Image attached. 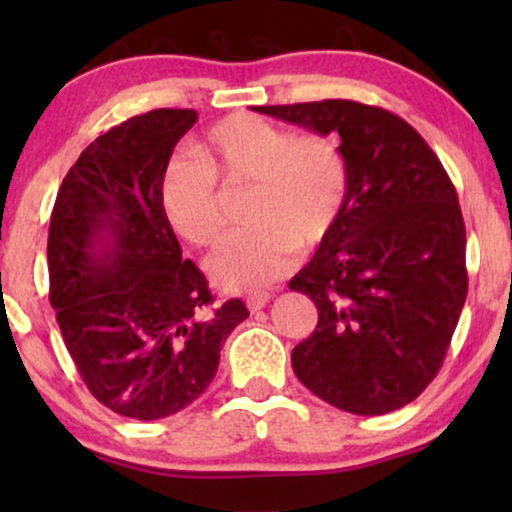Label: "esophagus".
Returning <instances> with one entry per match:
<instances>
[{"label": "esophagus", "instance_id": "1", "mask_svg": "<svg viewBox=\"0 0 512 512\" xmlns=\"http://www.w3.org/2000/svg\"><path fill=\"white\" fill-rule=\"evenodd\" d=\"M269 293H250L248 298H245V303H248V308L252 310V313H255V310H262L264 305L269 303Z\"/></svg>", "mask_w": 512, "mask_h": 512}]
</instances>
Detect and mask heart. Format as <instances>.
<instances>
[{"label": "heart", "mask_w": 512, "mask_h": 512, "mask_svg": "<svg viewBox=\"0 0 512 512\" xmlns=\"http://www.w3.org/2000/svg\"><path fill=\"white\" fill-rule=\"evenodd\" d=\"M243 190L252 223L209 262L221 286L252 291L272 284L296 250H315L337 231L349 197V163L322 134H293L257 115H228L197 144V161H173L161 178V209L175 233L197 248L226 236L219 187Z\"/></svg>", "instance_id": "heart-1"}]
</instances>
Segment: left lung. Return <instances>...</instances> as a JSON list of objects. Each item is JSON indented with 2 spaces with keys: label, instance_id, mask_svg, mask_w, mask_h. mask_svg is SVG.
I'll list each match as a JSON object with an SVG mask.
<instances>
[{
  "label": "left lung",
  "instance_id": "left-lung-1",
  "mask_svg": "<svg viewBox=\"0 0 512 512\" xmlns=\"http://www.w3.org/2000/svg\"><path fill=\"white\" fill-rule=\"evenodd\" d=\"M257 113L339 134L349 163L342 221L289 284L317 308L313 334L291 351L293 373L351 414L402 409L438 375L467 298L455 185L390 110L334 98Z\"/></svg>",
  "mask_w": 512,
  "mask_h": 512
}]
</instances>
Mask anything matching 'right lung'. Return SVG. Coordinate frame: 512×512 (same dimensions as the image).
Masks as SVG:
<instances>
[{
	"instance_id": "add662e5",
	"label": "right lung",
	"mask_w": 512,
	"mask_h": 512,
	"mask_svg": "<svg viewBox=\"0 0 512 512\" xmlns=\"http://www.w3.org/2000/svg\"><path fill=\"white\" fill-rule=\"evenodd\" d=\"M195 110L134 115L81 151L50 216V303L88 392L127 419L190 407L248 308H211L207 276L182 260L161 178Z\"/></svg>"
}]
</instances>
